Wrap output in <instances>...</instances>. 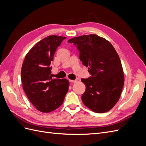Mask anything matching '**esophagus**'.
Returning <instances> with one entry per match:
<instances>
[{
	"mask_svg": "<svg viewBox=\"0 0 146 146\" xmlns=\"http://www.w3.org/2000/svg\"><path fill=\"white\" fill-rule=\"evenodd\" d=\"M69 82H71V83H76L77 82V80H69Z\"/></svg>",
	"mask_w": 146,
	"mask_h": 146,
	"instance_id": "1",
	"label": "esophagus"
}]
</instances>
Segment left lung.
Listing matches in <instances>:
<instances>
[{"label":"left lung","instance_id":"1","mask_svg":"<svg viewBox=\"0 0 146 146\" xmlns=\"http://www.w3.org/2000/svg\"><path fill=\"white\" fill-rule=\"evenodd\" d=\"M79 51V58L91 76L82 78L86 90L83 103L92 111L104 113L117 102L124 83L120 58L107 39L97 35H83L68 41Z\"/></svg>","mask_w":146,"mask_h":146}]
</instances>
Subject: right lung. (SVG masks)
<instances>
[{"label": "right lung", "instance_id": "add662e5", "mask_svg": "<svg viewBox=\"0 0 146 146\" xmlns=\"http://www.w3.org/2000/svg\"><path fill=\"white\" fill-rule=\"evenodd\" d=\"M66 37L51 35L35 44L26 55L21 69V81L27 98L43 113L54 111L62 105L68 91L67 79L54 78L52 61Z\"/></svg>", "mask_w": 146, "mask_h": 146}]
</instances>
